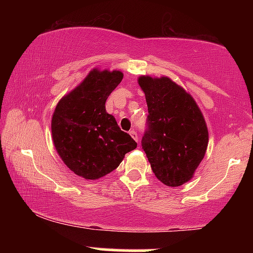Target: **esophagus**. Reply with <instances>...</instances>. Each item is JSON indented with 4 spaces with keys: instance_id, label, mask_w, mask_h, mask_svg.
Segmentation results:
<instances>
[{
    "instance_id": "obj_1",
    "label": "esophagus",
    "mask_w": 253,
    "mask_h": 253,
    "mask_svg": "<svg viewBox=\"0 0 253 253\" xmlns=\"http://www.w3.org/2000/svg\"><path fill=\"white\" fill-rule=\"evenodd\" d=\"M129 134H130V136H132L133 139H134L136 143H138V141H139V135H138V133H136L135 130L133 129V130H129Z\"/></svg>"
}]
</instances>
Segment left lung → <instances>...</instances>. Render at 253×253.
<instances>
[{
    "label": "left lung",
    "instance_id": "8db88e82",
    "mask_svg": "<svg viewBox=\"0 0 253 253\" xmlns=\"http://www.w3.org/2000/svg\"><path fill=\"white\" fill-rule=\"evenodd\" d=\"M138 83L149 110L141 146L157 178L168 187H179L190 181L205 157V118L189 92L169 77L141 76Z\"/></svg>",
    "mask_w": 253,
    "mask_h": 253
}]
</instances>
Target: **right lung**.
<instances>
[{
    "instance_id": "add662e5",
    "label": "right lung",
    "mask_w": 253,
    "mask_h": 253,
    "mask_svg": "<svg viewBox=\"0 0 253 253\" xmlns=\"http://www.w3.org/2000/svg\"><path fill=\"white\" fill-rule=\"evenodd\" d=\"M124 74L94 69L58 102L52 115V139L66 167L85 179L112 172L125 155L134 150L132 136L107 113L106 101Z\"/></svg>"
}]
</instances>
